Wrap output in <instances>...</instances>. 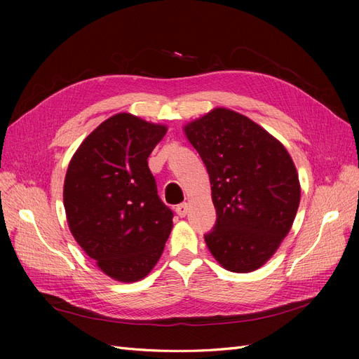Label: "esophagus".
<instances>
[{"instance_id": "1", "label": "esophagus", "mask_w": 359, "mask_h": 359, "mask_svg": "<svg viewBox=\"0 0 359 359\" xmlns=\"http://www.w3.org/2000/svg\"><path fill=\"white\" fill-rule=\"evenodd\" d=\"M175 211H177V214H178L180 217H186V215H187V212H189V203L184 202V203L177 205Z\"/></svg>"}]
</instances>
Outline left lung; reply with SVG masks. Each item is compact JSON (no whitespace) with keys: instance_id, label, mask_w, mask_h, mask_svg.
<instances>
[{"instance_id":"8db88e82","label":"left lung","mask_w":359,"mask_h":359,"mask_svg":"<svg viewBox=\"0 0 359 359\" xmlns=\"http://www.w3.org/2000/svg\"><path fill=\"white\" fill-rule=\"evenodd\" d=\"M184 132L211 182L217 220L205 243L227 271L252 273L277 252L295 220L301 187L292 157L265 128L224 107Z\"/></svg>"}]
</instances>
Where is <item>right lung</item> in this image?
Returning <instances> with one entry per match:
<instances>
[{"instance_id": "add662e5", "label": "right lung", "mask_w": 359, "mask_h": 359, "mask_svg": "<svg viewBox=\"0 0 359 359\" xmlns=\"http://www.w3.org/2000/svg\"><path fill=\"white\" fill-rule=\"evenodd\" d=\"M168 127L132 114L107 118L85 137L64 180L67 223L106 276L133 283L149 274L172 231L148 157Z\"/></svg>"}]
</instances>
